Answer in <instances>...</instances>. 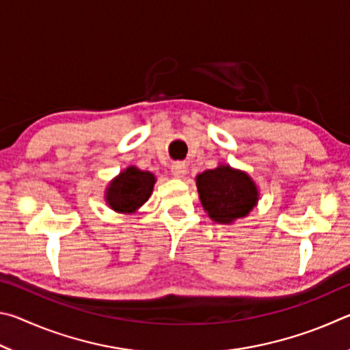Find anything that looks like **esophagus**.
<instances>
[{"label":"esophagus","mask_w":350,"mask_h":350,"mask_svg":"<svg viewBox=\"0 0 350 350\" xmlns=\"http://www.w3.org/2000/svg\"><path fill=\"white\" fill-rule=\"evenodd\" d=\"M187 165L182 162H176L171 165V174H173L176 179H182V177L187 174Z\"/></svg>","instance_id":"1"}]
</instances>
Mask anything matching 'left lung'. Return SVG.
<instances>
[{"label":"left lung","instance_id":"left-lung-1","mask_svg":"<svg viewBox=\"0 0 350 350\" xmlns=\"http://www.w3.org/2000/svg\"><path fill=\"white\" fill-rule=\"evenodd\" d=\"M196 187L200 204L216 224L230 225L247 217L259 200V189L252 176L227 163L198 174Z\"/></svg>","mask_w":350,"mask_h":350}]
</instances>
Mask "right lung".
I'll list each match as a JSON object with an SVG mask.
<instances>
[{
    "mask_svg": "<svg viewBox=\"0 0 350 350\" xmlns=\"http://www.w3.org/2000/svg\"><path fill=\"white\" fill-rule=\"evenodd\" d=\"M156 176L151 171L128 167L118 173L105 189L106 205L122 215H134L152 194Z\"/></svg>",
    "mask_w": 350,
    "mask_h": 350,
    "instance_id": "add662e5",
    "label": "right lung"
}]
</instances>
